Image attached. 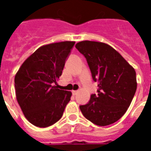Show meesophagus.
I'll use <instances>...</instances> for the list:
<instances>
[{
	"label": "esophagus",
	"instance_id": "1",
	"mask_svg": "<svg viewBox=\"0 0 151 151\" xmlns=\"http://www.w3.org/2000/svg\"><path fill=\"white\" fill-rule=\"evenodd\" d=\"M78 91H72V93H73V95H76V94H78Z\"/></svg>",
	"mask_w": 151,
	"mask_h": 151
}]
</instances>
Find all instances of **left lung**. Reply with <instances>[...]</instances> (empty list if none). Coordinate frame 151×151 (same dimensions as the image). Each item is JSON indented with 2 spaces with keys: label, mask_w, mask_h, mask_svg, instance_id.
Instances as JSON below:
<instances>
[{
  "label": "left lung",
  "mask_w": 151,
  "mask_h": 151,
  "mask_svg": "<svg viewBox=\"0 0 151 151\" xmlns=\"http://www.w3.org/2000/svg\"><path fill=\"white\" fill-rule=\"evenodd\" d=\"M85 57L97 94L79 108L85 118L100 126L110 125L125 114L137 89L134 68L113 49L102 42L83 41L76 45Z\"/></svg>",
  "instance_id": "1"
}]
</instances>
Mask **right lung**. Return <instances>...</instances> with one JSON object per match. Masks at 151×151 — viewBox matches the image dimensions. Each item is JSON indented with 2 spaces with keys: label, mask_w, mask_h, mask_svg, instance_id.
Returning <instances> with one entry per match:
<instances>
[{
  "label": "right lung",
  "mask_w": 151,
  "mask_h": 151,
  "mask_svg": "<svg viewBox=\"0 0 151 151\" xmlns=\"http://www.w3.org/2000/svg\"><path fill=\"white\" fill-rule=\"evenodd\" d=\"M74 41L40 47L22 64L16 74V96L28 121L45 128L60 120L72 93L56 86Z\"/></svg>",
  "instance_id": "obj_1"
}]
</instances>
